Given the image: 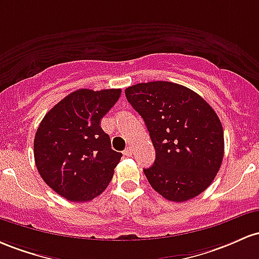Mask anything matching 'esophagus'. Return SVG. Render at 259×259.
<instances>
[{
    "instance_id": "obj_1",
    "label": "esophagus",
    "mask_w": 259,
    "mask_h": 259,
    "mask_svg": "<svg viewBox=\"0 0 259 259\" xmlns=\"http://www.w3.org/2000/svg\"><path fill=\"white\" fill-rule=\"evenodd\" d=\"M123 154H124V155H126V156H132V155H133V149H132V147H127L126 149H124Z\"/></svg>"
}]
</instances>
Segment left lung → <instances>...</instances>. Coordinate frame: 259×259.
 <instances>
[{
  "instance_id": "1",
  "label": "left lung",
  "mask_w": 259,
  "mask_h": 259,
  "mask_svg": "<svg viewBox=\"0 0 259 259\" xmlns=\"http://www.w3.org/2000/svg\"><path fill=\"white\" fill-rule=\"evenodd\" d=\"M124 94L155 148V161L143 170L150 186L177 203L207 190L224 158V131L213 107L191 89L164 80L135 84Z\"/></svg>"
}]
</instances>
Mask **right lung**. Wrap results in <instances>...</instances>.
<instances>
[{"instance_id":"add662e5","label":"right lung","mask_w":259,"mask_h":259,"mask_svg":"<svg viewBox=\"0 0 259 259\" xmlns=\"http://www.w3.org/2000/svg\"><path fill=\"white\" fill-rule=\"evenodd\" d=\"M121 89H78L44 116L34 138V159L45 184L71 202H89L105 191L120 162L101 118Z\"/></svg>"}]
</instances>
